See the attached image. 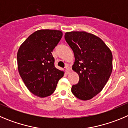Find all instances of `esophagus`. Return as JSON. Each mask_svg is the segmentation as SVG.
<instances>
[{
	"instance_id": "esophagus-1",
	"label": "esophagus",
	"mask_w": 128,
	"mask_h": 128,
	"mask_svg": "<svg viewBox=\"0 0 128 128\" xmlns=\"http://www.w3.org/2000/svg\"><path fill=\"white\" fill-rule=\"evenodd\" d=\"M70 72H71V70H70V68L68 67V66H66V72L67 74H69L70 73Z\"/></svg>"
}]
</instances>
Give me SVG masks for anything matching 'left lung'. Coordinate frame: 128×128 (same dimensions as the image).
Segmentation results:
<instances>
[{"mask_svg":"<svg viewBox=\"0 0 128 128\" xmlns=\"http://www.w3.org/2000/svg\"><path fill=\"white\" fill-rule=\"evenodd\" d=\"M65 38L74 53L72 70L80 78L71 91L78 99L89 100L104 89L112 74V51L100 37L86 32H68Z\"/></svg>","mask_w":128,"mask_h":128,"instance_id":"1","label":"left lung"}]
</instances>
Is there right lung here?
<instances>
[{
  "mask_svg": "<svg viewBox=\"0 0 128 128\" xmlns=\"http://www.w3.org/2000/svg\"><path fill=\"white\" fill-rule=\"evenodd\" d=\"M62 36L60 30H37L19 48V74L26 87L34 95L44 98L52 94L58 82L64 76V71L54 66V59L51 53Z\"/></svg>",
  "mask_w": 128,
  "mask_h": 128,
  "instance_id": "obj_1",
  "label": "right lung"
}]
</instances>
